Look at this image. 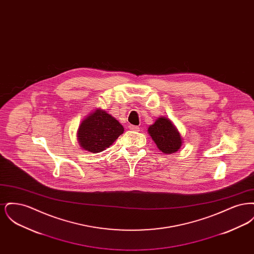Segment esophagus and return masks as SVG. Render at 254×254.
I'll return each instance as SVG.
<instances>
[{"mask_svg": "<svg viewBox=\"0 0 254 254\" xmlns=\"http://www.w3.org/2000/svg\"><path fill=\"white\" fill-rule=\"evenodd\" d=\"M128 128H129L130 130H133V131H140V127H137V126L130 125V126L128 127Z\"/></svg>", "mask_w": 254, "mask_h": 254, "instance_id": "obj_1", "label": "esophagus"}]
</instances>
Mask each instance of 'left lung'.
Wrapping results in <instances>:
<instances>
[{"instance_id": "1", "label": "left lung", "mask_w": 254, "mask_h": 254, "mask_svg": "<svg viewBox=\"0 0 254 254\" xmlns=\"http://www.w3.org/2000/svg\"><path fill=\"white\" fill-rule=\"evenodd\" d=\"M147 132L163 153H175L183 145L181 134L174 124L167 117L162 116L157 118L148 127Z\"/></svg>"}]
</instances>
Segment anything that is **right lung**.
Returning a JSON list of instances; mask_svg holds the SVG:
<instances>
[{
    "label": "right lung",
    "mask_w": 254,
    "mask_h": 254,
    "mask_svg": "<svg viewBox=\"0 0 254 254\" xmlns=\"http://www.w3.org/2000/svg\"><path fill=\"white\" fill-rule=\"evenodd\" d=\"M123 133L121 124L106 110L99 108L81 122L77 130V140L84 150L98 153L109 147Z\"/></svg>",
    "instance_id": "obj_1"
}]
</instances>
